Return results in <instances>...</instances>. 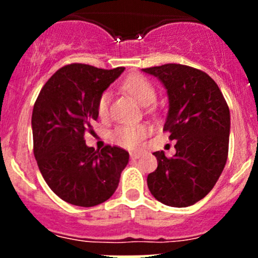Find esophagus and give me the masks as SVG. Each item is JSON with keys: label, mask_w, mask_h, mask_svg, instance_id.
Listing matches in <instances>:
<instances>
[{"label": "esophagus", "mask_w": 258, "mask_h": 258, "mask_svg": "<svg viewBox=\"0 0 258 258\" xmlns=\"http://www.w3.org/2000/svg\"><path fill=\"white\" fill-rule=\"evenodd\" d=\"M130 157H131L132 160H137V158L141 157V153H140V152H131V153H130Z\"/></svg>", "instance_id": "1"}]
</instances>
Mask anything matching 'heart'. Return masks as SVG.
I'll use <instances>...</instances> for the list:
<instances>
[{
	"label": "heart",
	"mask_w": 258,
	"mask_h": 258,
	"mask_svg": "<svg viewBox=\"0 0 258 258\" xmlns=\"http://www.w3.org/2000/svg\"><path fill=\"white\" fill-rule=\"evenodd\" d=\"M122 90L130 93L140 105L147 106L152 103L156 98V90L145 76L142 75H131L126 77L122 82ZM110 101L111 93L105 91L100 95L97 100V114L101 118H107L110 113ZM150 132V127L146 124H127V126H118L111 132V141L116 145L124 148L139 147L141 141Z\"/></svg>",
	"instance_id": "1"
}]
</instances>
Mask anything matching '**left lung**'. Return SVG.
I'll return each instance as SVG.
<instances>
[{
	"label": "left lung",
	"instance_id": "left-lung-1",
	"mask_svg": "<svg viewBox=\"0 0 258 258\" xmlns=\"http://www.w3.org/2000/svg\"><path fill=\"white\" fill-rule=\"evenodd\" d=\"M165 85L170 102L163 131L176 140V155H153L157 168L147 177L157 201L187 207L204 199L220 178L228 156L230 108L206 72L179 63L142 69Z\"/></svg>",
	"mask_w": 258,
	"mask_h": 258
}]
</instances>
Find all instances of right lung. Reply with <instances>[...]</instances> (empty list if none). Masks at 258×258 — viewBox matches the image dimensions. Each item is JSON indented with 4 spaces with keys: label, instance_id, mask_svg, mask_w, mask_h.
<instances>
[{
    "label": "right lung",
    "instance_id": "right-lung-1",
    "mask_svg": "<svg viewBox=\"0 0 258 258\" xmlns=\"http://www.w3.org/2000/svg\"><path fill=\"white\" fill-rule=\"evenodd\" d=\"M123 70L66 64L45 83L33 106V155L38 168L49 188L75 206L107 201L128 163L123 148L107 145L98 151L83 139L98 117V97Z\"/></svg>",
    "mask_w": 258,
    "mask_h": 258
}]
</instances>
